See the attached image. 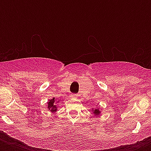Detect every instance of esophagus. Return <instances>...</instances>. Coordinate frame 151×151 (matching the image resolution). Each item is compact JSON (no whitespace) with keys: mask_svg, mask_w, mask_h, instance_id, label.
Listing matches in <instances>:
<instances>
[{"mask_svg":"<svg viewBox=\"0 0 151 151\" xmlns=\"http://www.w3.org/2000/svg\"><path fill=\"white\" fill-rule=\"evenodd\" d=\"M70 97L71 98H77V97H78V95L75 94V93H72V94H70Z\"/></svg>","mask_w":151,"mask_h":151,"instance_id":"esophagus-1","label":"esophagus"}]
</instances>
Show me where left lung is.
<instances>
[{
  "mask_svg": "<svg viewBox=\"0 0 151 151\" xmlns=\"http://www.w3.org/2000/svg\"><path fill=\"white\" fill-rule=\"evenodd\" d=\"M94 114H99V110H95Z\"/></svg>",
  "mask_w": 151,
  "mask_h": 151,
  "instance_id": "1",
  "label": "left lung"
}]
</instances>
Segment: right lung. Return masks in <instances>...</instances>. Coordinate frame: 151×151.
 Returning <instances> with one entry per match:
<instances>
[{"label":"right lung","instance_id":"add662e5","mask_svg":"<svg viewBox=\"0 0 151 151\" xmlns=\"http://www.w3.org/2000/svg\"><path fill=\"white\" fill-rule=\"evenodd\" d=\"M54 103H55V99H51L49 101V103H48V108H51L52 111H55L56 110V107H55V105H54Z\"/></svg>","mask_w":151,"mask_h":151}]
</instances>
